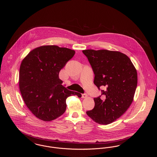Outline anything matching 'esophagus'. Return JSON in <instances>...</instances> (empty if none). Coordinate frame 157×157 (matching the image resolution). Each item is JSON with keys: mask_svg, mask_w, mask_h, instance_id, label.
<instances>
[{"mask_svg": "<svg viewBox=\"0 0 157 157\" xmlns=\"http://www.w3.org/2000/svg\"><path fill=\"white\" fill-rule=\"evenodd\" d=\"M87 97H88V95H87L86 94H83L82 95V98H86Z\"/></svg>", "mask_w": 157, "mask_h": 157, "instance_id": "34e87169", "label": "esophagus"}]
</instances>
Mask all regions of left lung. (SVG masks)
Instances as JSON below:
<instances>
[{
    "mask_svg": "<svg viewBox=\"0 0 157 157\" xmlns=\"http://www.w3.org/2000/svg\"><path fill=\"white\" fill-rule=\"evenodd\" d=\"M82 52L88 58L95 74L94 84L101 96L95 98V106L86 112L99 124L107 125L121 117L132 104L137 86V72L129 57L119 51L87 49Z\"/></svg>",
    "mask_w": 157,
    "mask_h": 157,
    "instance_id": "left-lung-1",
    "label": "left lung"
}]
</instances>
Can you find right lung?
I'll use <instances>...</instances> for the list:
<instances>
[{"mask_svg": "<svg viewBox=\"0 0 157 157\" xmlns=\"http://www.w3.org/2000/svg\"><path fill=\"white\" fill-rule=\"evenodd\" d=\"M75 53L66 48L44 45L32 50L22 60L19 89L25 104L38 119H56L65 112L67 97H82L66 89L59 78L60 71Z\"/></svg>", "mask_w": 157, "mask_h": 157, "instance_id": "right-lung-1", "label": "right lung"}]
</instances>
